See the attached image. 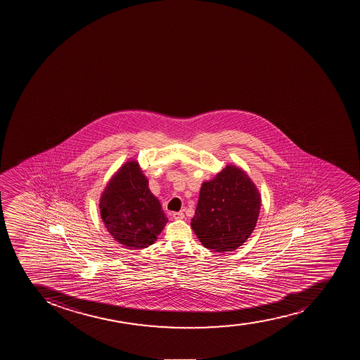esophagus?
Returning <instances> with one entry per match:
<instances>
[{"label": "esophagus", "instance_id": "esophagus-1", "mask_svg": "<svg viewBox=\"0 0 360 360\" xmlns=\"http://www.w3.org/2000/svg\"><path fill=\"white\" fill-rule=\"evenodd\" d=\"M172 217H174V219H183V218H184V214H183L182 211H179V212H174V214H172Z\"/></svg>", "mask_w": 360, "mask_h": 360}]
</instances>
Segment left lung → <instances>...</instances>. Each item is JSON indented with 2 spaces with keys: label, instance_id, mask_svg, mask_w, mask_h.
Wrapping results in <instances>:
<instances>
[{
  "label": "left lung",
  "instance_id": "obj_1",
  "mask_svg": "<svg viewBox=\"0 0 360 360\" xmlns=\"http://www.w3.org/2000/svg\"><path fill=\"white\" fill-rule=\"evenodd\" d=\"M262 197L246 171L228 164L202 183L191 228L214 252L235 251L248 240L259 217Z\"/></svg>",
  "mask_w": 360,
  "mask_h": 360
}]
</instances>
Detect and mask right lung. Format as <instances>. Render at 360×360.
<instances>
[{
    "label": "right lung",
    "instance_id": "add662e5",
    "mask_svg": "<svg viewBox=\"0 0 360 360\" xmlns=\"http://www.w3.org/2000/svg\"><path fill=\"white\" fill-rule=\"evenodd\" d=\"M101 218L112 238L128 249L153 245L167 223L149 179L136 160L118 167L101 193Z\"/></svg>",
    "mask_w": 360,
    "mask_h": 360
}]
</instances>
